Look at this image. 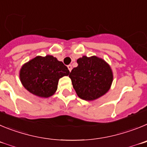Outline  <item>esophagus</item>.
<instances>
[{
    "label": "esophagus",
    "instance_id": "34e87169",
    "mask_svg": "<svg viewBox=\"0 0 147 147\" xmlns=\"http://www.w3.org/2000/svg\"><path fill=\"white\" fill-rule=\"evenodd\" d=\"M67 67H68V69H69V72H71V70H72V65H70V64H69V65H68V66H67Z\"/></svg>",
    "mask_w": 147,
    "mask_h": 147
}]
</instances>
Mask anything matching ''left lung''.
I'll list each match as a JSON object with an SVG mask.
<instances>
[{"label":"left lung","instance_id":"1","mask_svg":"<svg viewBox=\"0 0 147 147\" xmlns=\"http://www.w3.org/2000/svg\"><path fill=\"white\" fill-rule=\"evenodd\" d=\"M78 67L72 69L69 77L78 96L92 101L106 94L113 82V72L109 64L95 55H83L77 60Z\"/></svg>","mask_w":147,"mask_h":147}]
</instances>
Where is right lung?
<instances>
[{
	"instance_id": "add662e5",
	"label": "right lung",
	"mask_w": 147,
	"mask_h": 147,
	"mask_svg": "<svg viewBox=\"0 0 147 147\" xmlns=\"http://www.w3.org/2000/svg\"><path fill=\"white\" fill-rule=\"evenodd\" d=\"M69 74L68 68L53 55L36 56L22 66L20 78L30 93L47 98L56 92L61 78Z\"/></svg>"
}]
</instances>
